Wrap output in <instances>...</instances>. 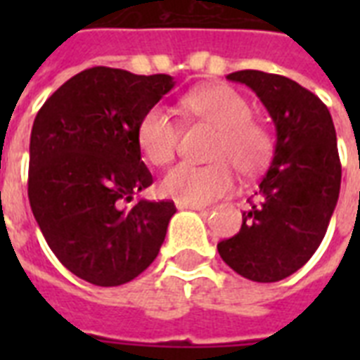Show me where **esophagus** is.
<instances>
[{
	"mask_svg": "<svg viewBox=\"0 0 360 360\" xmlns=\"http://www.w3.org/2000/svg\"><path fill=\"white\" fill-rule=\"evenodd\" d=\"M175 205H177V209H192V211L205 213V207H202V205H192V203H183V202H177Z\"/></svg>",
	"mask_w": 360,
	"mask_h": 360,
	"instance_id": "obj_1",
	"label": "esophagus"
}]
</instances>
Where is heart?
Instances as JSON below:
<instances>
[{"label":"heart","mask_w":360,"mask_h":360,"mask_svg":"<svg viewBox=\"0 0 360 360\" xmlns=\"http://www.w3.org/2000/svg\"><path fill=\"white\" fill-rule=\"evenodd\" d=\"M183 106L209 127L219 130L209 166L177 164L160 179V192L175 202L202 205L236 188L233 169L243 175L259 174L273 153V140L262 124L252 121V108L240 93L226 86H209L188 93ZM138 146L155 166L174 160L179 129L164 106H153L138 123ZM232 165L230 167L229 164Z\"/></svg>","instance_id":"b5f03b06"}]
</instances>
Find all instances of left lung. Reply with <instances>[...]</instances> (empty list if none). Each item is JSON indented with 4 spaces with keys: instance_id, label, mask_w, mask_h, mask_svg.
<instances>
[{
    "instance_id": "8db88e82",
    "label": "left lung",
    "mask_w": 360,
    "mask_h": 360,
    "mask_svg": "<svg viewBox=\"0 0 360 360\" xmlns=\"http://www.w3.org/2000/svg\"><path fill=\"white\" fill-rule=\"evenodd\" d=\"M226 78L256 93L273 120L276 143L240 230L217 248L240 276L278 282L312 257L335 213L342 179L335 124L314 93L285 76L237 70Z\"/></svg>"
}]
</instances>
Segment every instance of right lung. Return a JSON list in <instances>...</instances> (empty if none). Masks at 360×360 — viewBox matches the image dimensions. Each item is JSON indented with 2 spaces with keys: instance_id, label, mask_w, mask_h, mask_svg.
I'll list each match as a JSON object with an SVG mask.
<instances>
[{
  "instance_id": "obj_1",
  "label": "right lung",
  "mask_w": 360,
  "mask_h": 360,
  "mask_svg": "<svg viewBox=\"0 0 360 360\" xmlns=\"http://www.w3.org/2000/svg\"><path fill=\"white\" fill-rule=\"evenodd\" d=\"M174 86L168 75L93 67L65 82L33 121L31 211L59 262L89 284H127L162 246L174 202L127 203L153 183L138 123Z\"/></svg>"
}]
</instances>
